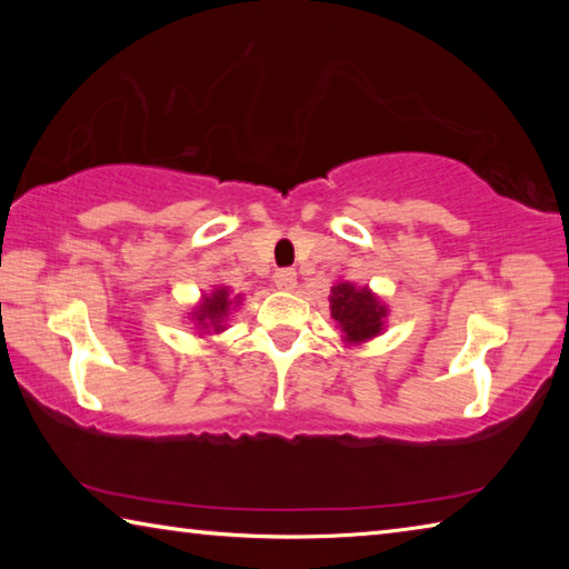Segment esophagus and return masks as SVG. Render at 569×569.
<instances>
[{
  "label": "esophagus",
  "mask_w": 569,
  "mask_h": 569,
  "mask_svg": "<svg viewBox=\"0 0 569 569\" xmlns=\"http://www.w3.org/2000/svg\"><path fill=\"white\" fill-rule=\"evenodd\" d=\"M273 283L281 288V291H293V288H296V271H293V268H281V271L273 276Z\"/></svg>",
  "instance_id": "obj_1"
}]
</instances>
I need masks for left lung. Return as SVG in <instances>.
<instances>
[{
    "label": "left lung",
    "mask_w": 569,
    "mask_h": 569,
    "mask_svg": "<svg viewBox=\"0 0 569 569\" xmlns=\"http://www.w3.org/2000/svg\"><path fill=\"white\" fill-rule=\"evenodd\" d=\"M331 316L339 323L346 343H363L383 331L387 306L369 288L339 281L331 288Z\"/></svg>",
    "instance_id": "8db88e82"
}]
</instances>
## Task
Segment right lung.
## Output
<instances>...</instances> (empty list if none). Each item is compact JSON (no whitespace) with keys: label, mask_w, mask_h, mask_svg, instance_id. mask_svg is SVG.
I'll return each mask as SVG.
<instances>
[{"label":"right lung","mask_w":569,"mask_h":569,"mask_svg":"<svg viewBox=\"0 0 569 569\" xmlns=\"http://www.w3.org/2000/svg\"><path fill=\"white\" fill-rule=\"evenodd\" d=\"M236 298L240 301V296H236ZM230 306H233V301H230L228 286H216L213 291L203 296L200 306H196V311H192V321L198 323L200 331L220 333L226 329Z\"/></svg>","instance_id":"add662e5"}]
</instances>
